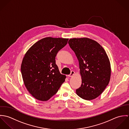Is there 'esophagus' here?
<instances>
[{
  "label": "esophagus",
  "mask_w": 129,
  "mask_h": 129,
  "mask_svg": "<svg viewBox=\"0 0 129 129\" xmlns=\"http://www.w3.org/2000/svg\"><path fill=\"white\" fill-rule=\"evenodd\" d=\"M74 74H75V72H74V71H71V74H70L69 75V76H70V77H72V76H73L74 75Z\"/></svg>",
  "instance_id": "esophagus-1"
}]
</instances>
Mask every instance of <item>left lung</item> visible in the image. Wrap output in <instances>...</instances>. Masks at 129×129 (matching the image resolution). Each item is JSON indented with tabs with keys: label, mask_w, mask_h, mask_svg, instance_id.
<instances>
[{
	"label": "left lung",
	"mask_w": 129,
	"mask_h": 129,
	"mask_svg": "<svg viewBox=\"0 0 129 129\" xmlns=\"http://www.w3.org/2000/svg\"><path fill=\"white\" fill-rule=\"evenodd\" d=\"M75 54L82 78L76 94L91 100L97 98L108 85L111 76L110 63L104 49L97 42L88 38L71 39L68 42Z\"/></svg>",
	"instance_id": "obj_1"
}]
</instances>
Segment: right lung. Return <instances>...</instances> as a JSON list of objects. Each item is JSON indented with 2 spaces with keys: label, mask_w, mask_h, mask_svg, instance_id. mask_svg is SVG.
Returning a JSON list of instances; mask_svg holds the SVG:
<instances>
[{
  "label": "right lung",
  "mask_w": 129,
  "mask_h": 129,
  "mask_svg": "<svg viewBox=\"0 0 129 129\" xmlns=\"http://www.w3.org/2000/svg\"><path fill=\"white\" fill-rule=\"evenodd\" d=\"M68 40L43 38L34 44L24 56L21 67L24 83L28 91L38 100H49L64 82L66 75L60 74L55 59Z\"/></svg>",
  "instance_id": "add662e5"
}]
</instances>
